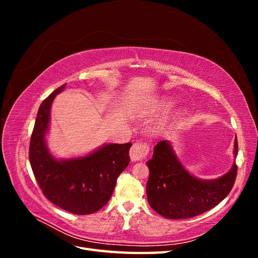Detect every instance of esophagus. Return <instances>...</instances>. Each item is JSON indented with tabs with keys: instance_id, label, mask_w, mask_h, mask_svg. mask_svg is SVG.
Wrapping results in <instances>:
<instances>
[{
	"instance_id": "1",
	"label": "esophagus",
	"mask_w": 258,
	"mask_h": 258,
	"mask_svg": "<svg viewBox=\"0 0 258 258\" xmlns=\"http://www.w3.org/2000/svg\"><path fill=\"white\" fill-rule=\"evenodd\" d=\"M148 152H150V146L146 143H135L130 148V158L132 161H140L146 157Z\"/></svg>"
}]
</instances>
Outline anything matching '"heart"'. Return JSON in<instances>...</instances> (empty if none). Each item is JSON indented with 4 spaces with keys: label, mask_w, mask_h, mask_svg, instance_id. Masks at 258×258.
<instances>
[{
    "label": "heart",
    "mask_w": 258,
    "mask_h": 258,
    "mask_svg": "<svg viewBox=\"0 0 258 258\" xmlns=\"http://www.w3.org/2000/svg\"><path fill=\"white\" fill-rule=\"evenodd\" d=\"M173 105H174V101L172 99H169V98L162 99V100L159 101L157 104L155 105V111H157V112H167Z\"/></svg>",
    "instance_id": "obj_1"
}]
</instances>
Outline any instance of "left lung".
Here are the masks:
<instances>
[{
    "label": "left lung",
    "mask_w": 258,
    "mask_h": 258,
    "mask_svg": "<svg viewBox=\"0 0 258 258\" xmlns=\"http://www.w3.org/2000/svg\"><path fill=\"white\" fill-rule=\"evenodd\" d=\"M237 153L236 137L235 158ZM146 165L150 169L146 184L148 204L158 214L171 220L197 216L217 206L230 192L238 169L233 162L228 172L218 178H198L183 167L167 140L154 147L153 157Z\"/></svg>",
    "instance_id": "left-lung-1"
}]
</instances>
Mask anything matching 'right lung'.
<instances>
[{
  "mask_svg": "<svg viewBox=\"0 0 258 258\" xmlns=\"http://www.w3.org/2000/svg\"><path fill=\"white\" fill-rule=\"evenodd\" d=\"M66 85L50 93L38 108L30 141V165L45 197L53 205L73 214H91L110 200L117 177L129 165L132 144H104L83 157L54 158L46 135L52 101Z\"/></svg>",
  "mask_w": 258,
  "mask_h": 258,
  "instance_id": "add662e5",
  "label": "right lung"
}]
</instances>
